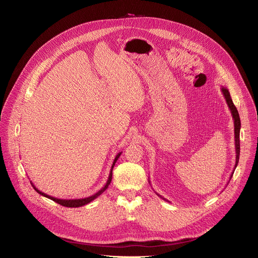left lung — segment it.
Wrapping results in <instances>:
<instances>
[{
	"label": "left lung",
	"instance_id": "obj_1",
	"mask_svg": "<svg viewBox=\"0 0 258 258\" xmlns=\"http://www.w3.org/2000/svg\"><path fill=\"white\" fill-rule=\"evenodd\" d=\"M221 91L224 95V97L226 99V102L230 108V112H231V115H232V118H233V122H234V144H235V154H236V157H235V165H234V169L236 168L237 164H238V160H239V150H240V145H239V131H240V119H239V115H238V112H237V108L235 107L232 99H231V96H230V93L228 91L227 88L225 87H222L221 88ZM233 169V170H234ZM233 174V172H232ZM232 174L231 177H230V179L232 178ZM157 194V192H156ZM158 195V194H157ZM160 198H162L163 200L167 201L166 199H164L163 197H161L160 195H158ZM169 202V201H168Z\"/></svg>",
	"mask_w": 258,
	"mask_h": 258
}]
</instances>
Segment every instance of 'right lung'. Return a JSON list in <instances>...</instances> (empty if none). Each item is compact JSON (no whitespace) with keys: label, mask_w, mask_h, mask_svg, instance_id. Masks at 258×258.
Wrapping results in <instances>:
<instances>
[{"label":"right lung","mask_w":258,"mask_h":258,"mask_svg":"<svg viewBox=\"0 0 258 258\" xmlns=\"http://www.w3.org/2000/svg\"><path fill=\"white\" fill-rule=\"evenodd\" d=\"M122 153H118L117 155H116V157H115V159H114V162H113V164H112V167H111V171H110V174H108V178H107V181H106V183H105V185L100 189L99 191H97L96 194H94L93 196H91V197H88V198H84V199H73V200H62V199H57V198H54V197H51V196H49V195H46V194H44L43 191H40V190H38V189L33 185V183L30 181V183H31V185L33 186V188H34V190L37 192V194H39L40 196H43V197H45V198H48V199H50V200H52V201H54V202H56L57 204H59V205H61V206H64V207H71V208H76V207H81V206H84V205H87V204H89V203H91L92 201H94L95 199L96 198H98L101 194H103L105 190H106V188L108 187V185L111 184V181H112V173H113V168H114V166H115V163L117 162V160H118V158L120 157V155H121Z\"/></svg>","instance_id":"right-lung-1"}]
</instances>
